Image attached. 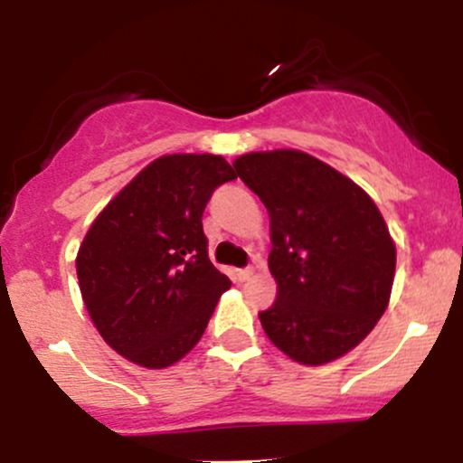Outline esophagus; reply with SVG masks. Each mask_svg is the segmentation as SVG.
<instances>
[{
  "label": "esophagus",
  "mask_w": 463,
  "mask_h": 463,
  "mask_svg": "<svg viewBox=\"0 0 463 463\" xmlns=\"http://www.w3.org/2000/svg\"><path fill=\"white\" fill-rule=\"evenodd\" d=\"M252 277V268H241V270H237L235 272V279L240 283H243V281H248V279Z\"/></svg>",
  "instance_id": "34e87169"
}]
</instances>
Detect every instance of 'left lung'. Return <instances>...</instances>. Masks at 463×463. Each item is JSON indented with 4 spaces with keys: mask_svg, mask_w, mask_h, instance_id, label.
<instances>
[{
    "mask_svg": "<svg viewBox=\"0 0 463 463\" xmlns=\"http://www.w3.org/2000/svg\"><path fill=\"white\" fill-rule=\"evenodd\" d=\"M232 166L270 215L277 301L259 312L263 332L312 367L352 352L393 286L395 243L378 206L347 175L297 149L252 151Z\"/></svg>",
    "mask_w": 463,
    "mask_h": 463,
    "instance_id": "obj_1",
    "label": "left lung"
}]
</instances>
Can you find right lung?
I'll use <instances>...</instances> for the list:
<instances>
[{
    "mask_svg": "<svg viewBox=\"0 0 463 463\" xmlns=\"http://www.w3.org/2000/svg\"><path fill=\"white\" fill-rule=\"evenodd\" d=\"M235 177L222 156H162L90 226L76 255L83 303L105 343L131 363L165 369L184 358L231 288L208 259L202 213Z\"/></svg>",
    "mask_w": 463,
    "mask_h": 463,
    "instance_id": "1",
    "label": "right lung"
}]
</instances>
